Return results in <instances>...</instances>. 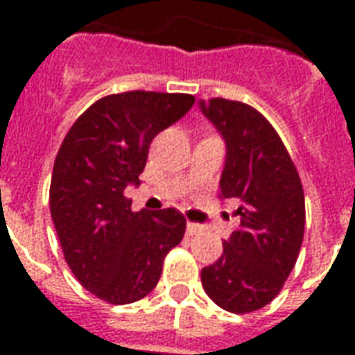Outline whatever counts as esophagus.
<instances>
[{
    "label": "esophagus",
    "instance_id": "obj_1",
    "mask_svg": "<svg viewBox=\"0 0 355 355\" xmlns=\"http://www.w3.org/2000/svg\"><path fill=\"white\" fill-rule=\"evenodd\" d=\"M186 232H188V236H197V234L202 232V225H199V223H188Z\"/></svg>",
    "mask_w": 355,
    "mask_h": 355
}]
</instances>
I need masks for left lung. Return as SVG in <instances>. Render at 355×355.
Listing matches in <instances>:
<instances>
[{"instance_id": "left-lung-1", "label": "left lung", "mask_w": 355, "mask_h": 355, "mask_svg": "<svg viewBox=\"0 0 355 355\" xmlns=\"http://www.w3.org/2000/svg\"><path fill=\"white\" fill-rule=\"evenodd\" d=\"M227 144L221 199H232L239 228L223 256L200 270L206 295L230 313H250L280 293L297 263L306 205L300 177L272 125L250 105L200 101Z\"/></svg>"}]
</instances>
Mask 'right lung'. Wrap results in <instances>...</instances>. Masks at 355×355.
Here are the masks:
<instances>
[{"mask_svg":"<svg viewBox=\"0 0 355 355\" xmlns=\"http://www.w3.org/2000/svg\"><path fill=\"white\" fill-rule=\"evenodd\" d=\"M189 94L134 90L101 97L66 134L53 166L49 208L64 258L80 286L108 304L147 297L164 258L182 241L175 208L132 211L150 141L193 107Z\"/></svg>","mask_w":355,"mask_h":355,"instance_id":"right-lung-1","label":"right lung"}]
</instances>
